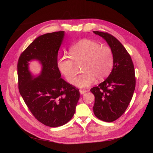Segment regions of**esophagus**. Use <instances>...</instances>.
Returning a JSON list of instances; mask_svg holds the SVG:
<instances>
[{
  "mask_svg": "<svg viewBox=\"0 0 153 153\" xmlns=\"http://www.w3.org/2000/svg\"><path fill=\"white\" fill-rule=\"evenodd\" d=\"M79 92H80V94H81V95H82V94H85V92H87V91H84V90H80V91H79Z\"/></svg>",
  "mask_w": 153,
  "mask_h": 153,
  "instance_id": "esophagus-1",
  "label": "esophagus"
}]
</instances>
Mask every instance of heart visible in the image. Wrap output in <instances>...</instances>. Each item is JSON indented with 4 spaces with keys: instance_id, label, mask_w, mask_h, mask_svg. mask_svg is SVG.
<instances>
[{
    "instance_id": "heart-1",
    "label": "heart",
    "mask_w": 153,
    "mask_h": 153,
    "mask_svg": "<svg viewBox=\"0 0 153 153\" xmlns=\"http://www.w3.org/2000/svg\"><path fill=\"white\" fill-rule=\"evenodd\" d=\"M69 56H63L58 62V67L67 81L72 84L76 77V63H82L84 73L74 82L79 88L91 85L97 78L102 80L107 77L113 68L114 54L110 48L89 39H83L74 44L70 49ZM75 61L74 62L73 60Z\"/></svg>"
}]
</instances>
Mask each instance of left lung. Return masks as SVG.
Wrapping results in <instances>:
<instances>
[{
	"instance_id": "8db88e82",
	"label": "left lung",
	"mask_w": 153,
	"mask_h": 153,
	"mask_svg": "<svg viewBox=\"0 0 153 153\" xmlns=\"http://www.w3.org/2000/svg\"><path fill=\"white\" fill-rule=\"evenodd\" d=\"M105 40L114 54V65L108 77L91 89L95 96V115L112 122L121 117L132 99L135 89L134 69L130 55L118 40L107 33L94 31Z\"/></svg>"
}]
</instances>
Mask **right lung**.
<instances>
[{
  "label": "right lung",
  "instance_id": "obj_1",
  "mask_svg": "<svg viewBox=\"0 0 153 153\" xmlns=\"http://www.w3.org/2000/svg\"><path fill=\"white\" fill-rule=\"evenodd\" d=\"M64 31L37 37L20 55L17 64L19 89L31 114L46 126H61L73 117L80 97L79 89L62 79L58 54ZM32 60L41 65L34 75L29 68Z\"/></svg>",
  "mask_w": 153,
  "mask_h": 153
}]
</instances>
